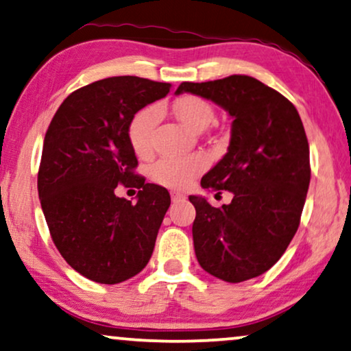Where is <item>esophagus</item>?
<instances>
[{
  "instance_id": "1",
  "label": "esophagus",
  "mask_w": 351,
  "mask_h": 351,
  "mask_svg": "<svg viewBox=\"0 0 351 351\" xmlns=\"http://www.w3.org/2000/svg\"><path fill=\"white\" fill-rule=\"evenodd\" d=\"M171 200L173 202H183V200H186V195L184 194H181V193H178V191H173L171 193Z\"/></svg>"
}]
</instances>
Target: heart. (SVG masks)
<instances>
[{"instance_id":"1","label":"heart","mask_w":351,"mask_h":351,"mask_svg":"<svg viewBox=\"0 0 351 351\" xmlns=\"http://www.w3.org/2000/svg\"><path fill=\"white\" fill-rule=\"evenodd\" d=\"M175 112L184 127L193 132H204L215 120V112L207 101L188 96L175 104ZM162 119V107L152 104L144 107L133 117L128 128V138L136 156L146 157L152 151V138ZM207 158L202 154L186 157H163L152 167V178L168 188H186L194 176L204 171Z\"/></svg>"}]
</instances>
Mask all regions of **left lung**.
Segmentation results:
<instances>
[{
    "label": "left lung",
    "instance_id": "left-lung-1",
    "mask_svg": "<svg viewBox=\"0 0 351 351\" xmlns=\"http://www.w3.org/2000/svg\"><path fill=\"white\" fill-rule=\"evenodd\" d=\"M230 114L231 139L221 160L204 175L205 189H224L231 204L215 208L202 195L195 207L194 250L199 265L226 282H242L281 258L300 224L310 186V147L302 119L281 93L249 75L181 83Z\"/></svg>",
    "mask_w": 351,
    "mask_h": 351
}]
</instances>
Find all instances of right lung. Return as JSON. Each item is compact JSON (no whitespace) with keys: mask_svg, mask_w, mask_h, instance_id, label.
<instances>
[{"mask_svg":"<svg viewBox=\"0 0 351 351\" xmlns=\"http://www.w3.org/2000/svg\"><path fill=\"white\" fill-rule=\"evenodd\" d=\"M170 86L130 75L95 82L67 96L46 132L41 208L64 260L95 282L127 281L151 260L170 194L133 173L128 128ZM119 184L140 189L136 203L114 194Z\"/></svg>","mask_w":351,"mask_h":351,"instance_id":"add662e5","label":"right lung"}]
</instances>
